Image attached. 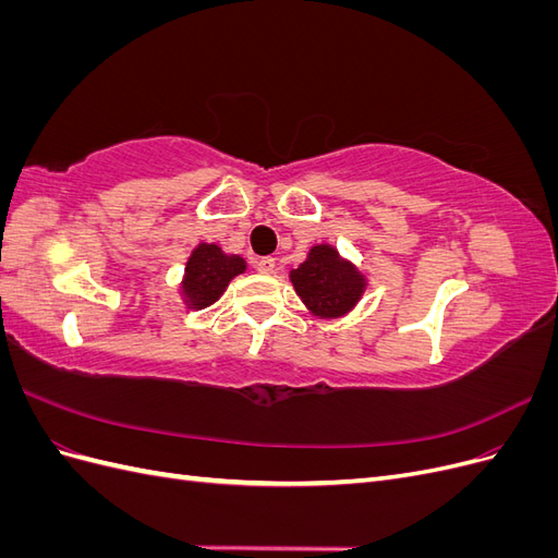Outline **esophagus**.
<instances>
[{
    "instance_id": "1",
    "label": "esophagus",
    "mask_w": 558,
    "mask_h": 558,
    "mask_svg": "<svg viewBox=\"0 0 558 558\" xmlns=\"http://www.w3.org/2000/svg\"><path fill=\"white\" fill-rule=\"evenodd\" d=\"M256 269H258L260 275H272L275 272V258H269V256L258 258L256 260Z\"/></svg>"
}]
</instances>
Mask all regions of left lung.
Instances as JSON below:
<instances>
[{
    "instance_id": "left-lung-1",
    "label": "left lung",
    "mask_w": 558,
    "mask_h": 558,
    "mask_svg": "<svg viewBox=\"0 0 558 558\" xmlns=\"http://www.w3.org/2000/svg\"><path fill=\"white\" fill-rule=\"evenodd\" d=\"M295 293L318 316H342L363 293V277L330 246H314L291 272Z\"/></svg>"
}]
</instances>
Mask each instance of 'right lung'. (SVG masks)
Instances as JSON below:
<instances>
[{
	"instance_id": "obj_1",
	"label": "right lung",
	"mask_w": 558,
	"mask_h": 558,
	"mask_svg": "<svg viewBox=\"0 0 558 558\" xmlns=\"http://www.w3.org/2000/svg\"><path fill=\"white\" fill-rule=\"evenodd\" d=\"M244 260L238 256H223L216 244H199L185 265L183 293L189 298L191 307H209L226 291L232 277L244 272Z\"/></svg>"
}]
</instances>
